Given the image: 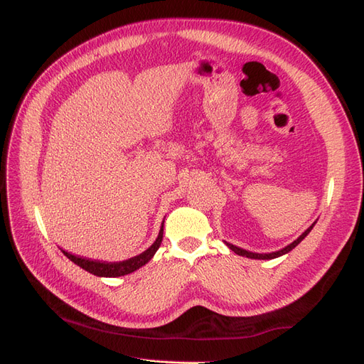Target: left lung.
<instances>
[{
    "mask_svg": "<svg viewBox=\"0 0 364 364\" xmlns=\"http://www.w3.org/2000/svg\"><path fill=\"white\" fill-rule=\"evenodd\" d=\"M316 225V222L308 228L305 232L302 234V235H299L297 237L293 243H290L289 246H285V247H282L281 250H277V252H270V253H257V252H249V250H246V249H241V247H237V246H234V245H230V243H228V241H225L226 243V246L232 250V252H235L237 255H240V257H246V258H252V259H273V258H278V257H282V255H285V253H289L290 250H293L297 245L301 243V241L311 232V229H313V226Z\"/></svg>",
    "mask_w": 364,
    "mask_h": 364,
    "instance_id": "obj_1",
    "label": "left lung"
}]
</instances>
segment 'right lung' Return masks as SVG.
I'll return each instance as SVG.
<instances>
[{"mask_svg": "<svg viewBox=\"0 0 364 364\" xmlns=\"http://www.w3.org/2000/svg\"><path fill=\"white\" fill-rule=\"evenodd\" d=\"M162 232H164V223L161 226L159 230V235L155 240V243H153L147 250H144L142 253L136 257H132L126 261H119V262H106V261H92V259H86L82 257H75L73 253L68 252H63V255L67 257L68 259H71L77 266L82 267L83 270L90 272L95 277H102V278H118V277H124V274H129L132 272L138 270L139 267L146 266V264L155 257L156 250L159 249L161 243H162Z\"/></svg>", "mask_w": 364, "mask_h": 364, "instance_id": "obj_1", "label": "right lung"}]
</instances>
